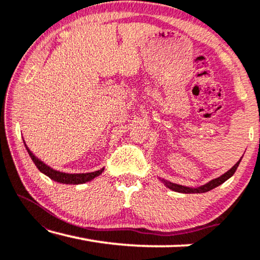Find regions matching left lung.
Listing matches in <instances>:
<instances>
[{"label": "left lung", "mask_w": 260, "mask_h": 260, "mask_svg": "<svg viewBox=\"0 0 260 260\" xmlns=\"http://www.w3.org/2000/svg\"><path fill=\"white\" fill-rule=\"evenodd\" d=\"M240 161H241V159H239V161H238L236 165H234L232 168L229 170V172L223 174V175H221V176L218 177V179H215V180H212L211 182L206 183L205 186L199 187V188H188V187L180 186V184H176V183H172V182H169V181H166V180H162V181H163V182H165V184H166L167 187L170 188V189L175 190V191H179V193H206V191H208V190L213 189V188L220 186V184L223 183V182H225V181L229 180L230 177L232 176L234 173H236V170L238 168V166H239Z\"/></svg>", "instance_id": "obj_1"}]
</instances>
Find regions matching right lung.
<instances>
[{"label": "right lung", "instance_id": "obj_1", "mask_svg": "<svg viewBox=\"0 0 260 260\" xmlns=\"http://www.w3.org/2000/svg\"><path fill=\"white\" fill-rule=\"evenodd\" d=\"M27 148V147H26ZM27 151L29 156L33 159V162L35 163V166L38 167V169L40 170L45 174V175H47L49 179L56 181V182H60V183H72V184H79V183H85L87 182V181H91L92 179H94L95 176L101 175L103 173V170L104 169H101V170H97V172H93V173H86V174H66V173H61V172H56V170L49 168L48 166H46L45 163H42L40 159H38L35 156L31 154L29 149L27 148Z\"/></svg>", "mask_w": 260, "mask_h": 260}]
</instances>
